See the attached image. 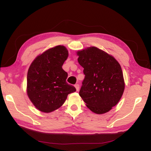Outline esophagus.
<instances>
[{
	"instance_id": "esophagus-1",
	"label": "esophagus",
	"mask_w": 151,
	"mask_h": 151,
	"mask_svg": "<svg viewBox=\"0 0 151 151\" xmlns=\"http://www.w3.org/2000/svg\"><path fill=\"white\" fill-rule=\"evenodd\" d=\"M75 88H76V91H78L79 90V84H76L75 85Z\"/></svg>"
}]
</instances>
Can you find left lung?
<instances>
[{"instance_id":"1","label":"left lung","mask_w":151,"mask_h":151,"mask_svg":"<svg viewBox=\"0 0 151 151\" xmlns=\"http://www.w3.org/2000/svg\"><path fill=\"white\" fill-rule=\"evenodd\" d=\"M77 55L85 75L80 96L94 113L109 111L118 103L124 91L121 65L113 56L95 47L78 51Z\"/></svg>"}]
</instances>
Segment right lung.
I'll return each instance as SVG.
<instances>
[{
	"label": "right lung",
	"mask_w": 151,
	"mask_h": 151,
	"mask_svg": "<svg viewBox=\"0 0 151 151\" xmlns=\"http://www.w3.org/2000/svg\"><path fill=\"white\" fill-rule=\"evenodd\" d=\"M68 50L58 45L38 56L27 74V94L41 111L49 113L62 106L67 95L76 91L66 82L67 73L62 69Z\"/></svg>",
	"instance_id": "obj_1"
}]
</instances>
